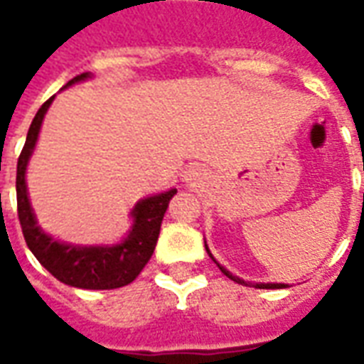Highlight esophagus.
<instances>
[{
    "instance_id": "obj_1",
    "label": "esophagus",
    "mask_w": 364,
    "mask_h": 364,
    "mask_svg": "<svg viewBox=\"0 0 364 364\" xmlns=\"http://www.w3.org/2000/svg\"><path fill=\"white\" fill-rule=\"evenodd\" d=\"M206 179V171L203 167L198 166H191L183 171V181L185 183H193V185H198Z\"/></svg>"
}]
</instances>
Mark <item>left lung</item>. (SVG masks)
<instances>
[{"label": "left lung", "mask_w": 364, "mask_h": 364, "mask_svg": "<svg viewBox=\"0 0 364 364\" xmlns=\"http://www.w3.org/2000/svg\"><path fill=\"white\" fill-rule=\"evenodd\" d=\"M363 197H364V195H363ZM205 247H206V253L210 255V259H213L214 263L218 265V269H220L222 273L226 274L228 279H232V281L237 282V284H244V287H252V282L244 281V279H240V277H236V274L230 273V271H228V269H226V267H222L220 263H218V261L214 259V255H213V253H210V250H208V245H206V242H205ZM253 287H255V289H287L289 284H284V282H253Z\"/></svg>", "instance_id": "1"}]
</instances>
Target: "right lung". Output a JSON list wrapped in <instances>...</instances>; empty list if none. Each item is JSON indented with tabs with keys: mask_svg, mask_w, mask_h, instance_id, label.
<instances>
[{
	"mask_svg": "<svg viewBox=\"0 0 364 364\" xmlns=\"http://www.w3.org/2000/svg\"><path fill=\"white\" fill-rule=\"evenodd\" d=\"M93 74L75 75L74 80L64 85V90L74 83L91 80ZM54 101L50 97L38 109L35 119L28 128L27 140L17 161V213H19L21 228L27 242L28 250L33 252L38 263L48 273H52L60 282L85 290H111L127 287L140 274L146 263L150 261L151 253L158 244L159 228L166 214L169 200L173 198L177 189L164 191L151 197L140 198L130 210L132 226L128 234L117 244L101 245H80L60 242L50 234H46L36 220V214L31 206L27 191V166L28 159L38 142L41 127L44 114Z\"/></svg>",
	"mask_w": 364,
	"mask_h": 364,
	"instance_id": "1",
	"label": "right lung"
}]
</instances>
